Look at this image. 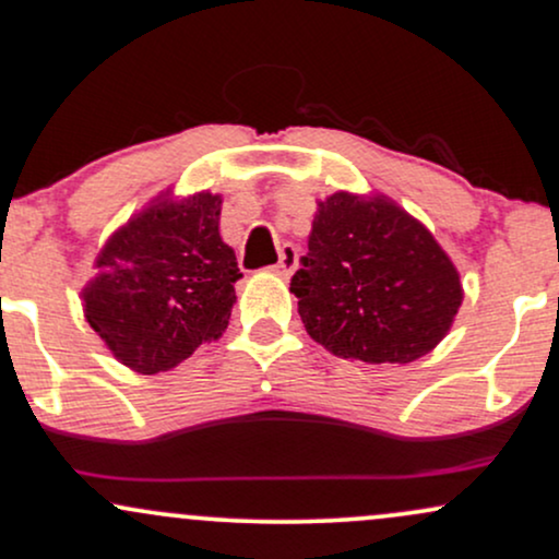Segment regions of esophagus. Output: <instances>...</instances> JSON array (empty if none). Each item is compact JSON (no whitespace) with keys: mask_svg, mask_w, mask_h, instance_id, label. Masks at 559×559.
Returning <instances> with one entry per match:
<instances>
[{"mask_svg":"<svg viewBox=\"0 0 559 559\" xmlns=\"http://www.w3.org/2000/svg\"><path fill=\"white\" fill-rule=\"evenodd\" d=\"M296 266H298V248L290 246V242H285V246L280 248V261L277 266H272V272L280 274V277H290Z\"/></svg>","mask_w":559,"mask_h":559,"instance_id":"esophagus-1","label":"esophagus"}]
</instances>
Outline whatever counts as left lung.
Listing matches in <instances>:
<instances>
[{"mask_svg": "<svg viewBox=\"0 0 559 559\" xmlns=\"http://www.w3.org/2000/svg\"><path fill=\"white\" fill-rule=\"evenodd\" d=\"M290 290L313 341L367 364L430 354L462 306L460 274L436 237L385 195L350 192L319 203Z\"/></svg>", "mask_w": 559, "mask_h": 559, "instance_id": "1", "label": "left lung"}]
</instances>
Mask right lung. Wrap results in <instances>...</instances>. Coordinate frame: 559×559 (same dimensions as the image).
<instances>
[{
  "instance_id": "1",
  "label": "right lung",
  "mask_w": 559,
  "mask_h": 559,
  "mask_svg": "<svg viewBox=\"0 0 559 559\" xmlns=\"http://www.w3.org/2000/svg\"><path fill=\"white\" fill-rule=\"evenodd\" d=\"M218 216L222 198L211 192L163 195L99 250L84 317L134 372H166L227 330L242 274Z\"/></svg>"
}]
</instances>
